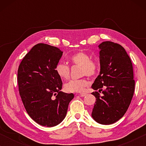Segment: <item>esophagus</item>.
Instances as JSON below:
<instances>
[{
    "mask_svg": "<svg viewBox=\"0 0 146 146\" xmlns=\"http://www.w3.org/2000/svg\"><path fill=\"white\" fill-rule=\"evenodd\" d=\"M79 95L82 97H84V96H85L86 95V93H80Z\"/></svg>",
    "mask_w": 146,
    "mask_h": 146,
    "instance_id": "obj_1",
    "label": "esophagus"
}]
</instances>
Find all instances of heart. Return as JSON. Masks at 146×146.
I'll return each mask as SVG.
<instances>
[{
    "label": "heart",
    "mask_w": 146,
    "mask_h": 146,
    "mask_svg": "<svg viewBox=\"0 0 146 146\" xmlns=\"http://www.w3.org/2000/svg\"><path fill=\"white\" fill-rule=\"evenodd\" d=\"M72 64L81 66L80 75L93 77L96 75L98 71L99 65L95 60L91 59V56L84 51L77 52L69 58ZM56 72L62 80L69 78L70 74V68L64 62H58L55 68ZM90 85V82L86 78L78 80H71L64 85V89L68 92H81L85 88Z\"/></svg>",
    "instance_id": "heart-1"
}]
</instances>
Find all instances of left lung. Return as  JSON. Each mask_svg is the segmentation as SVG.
Returning a JSON list of instances; mask_svg holds the SVG:
<instances>
[{
	"label": "left lung",
	"mask_w": 146,
	"mask_h": 146,
	"mask_svg": "<svg viewBox=\"0 0 146 146\" xmlns=\"http://www.w3.org/2000/svg\"><path fill=\"white\" fill-rule=\"evenodd\" d=\"M100 72L92 88L101 91L96 97L92 116L98 123L109 125L119 120L128 109L135 89L131 59L120 44L103 42L98 46Z\"/></svg>",
	"instance_id": "8db88e82"
}]
</instances>
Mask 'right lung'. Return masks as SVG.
Wrapping results in <instances>:
<instances>
[{
	"label": "right lung",
	"instance_id": "1",
	"mask_svg": "<svg viewBox=\"0 0 146 146\" xmlns=\"http://www.w3.org/2000/svg\"><path fill=\"white\" fill-rule=\"evenodd\" d=\"M63 52L58 48L40 43L29 52L18 69L19 90L29 116L38 124L53 127L66 115L74 96L60 90L62 82L56 66Z\"/></svg>",
	"mask_w": 146,
	"mask_h": 146
}]
</instances>
